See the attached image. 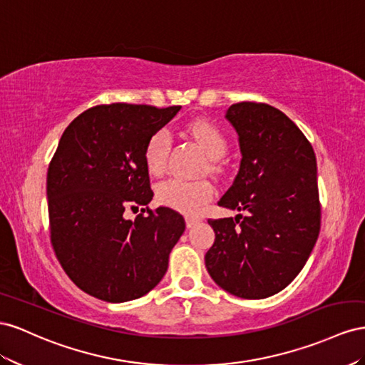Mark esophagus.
<instances>
[{"mask_svg": "<svg viewBox=\"0 0 365 365\" xmlns=\"http://www.w3.org/2000/svg\"><path fill=\"white\" fill-rule=\"evenodd\" d=\"M197 223H200V218H197V217H186V226H188L190 229L194 227Z\"/></svg>", "mask_w": 365, "mask_h": 365, "instance_id": "esophagus-1", "label": "esophagus"}]
</instances>
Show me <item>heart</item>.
I'll return each mask as SVG.
<instances>
[{
  "label": "heart",
  "instance_id": "obj_1",
  "mask_svg": "<svg viewBox=\"0 0 365 365\" xmlns=\"http://www.w3.org/2000/svg\"><path fill=\"white\" fill-rule=\"evenodd\" d=\"M190 133L211 160L223 158L227 143L223 133L214 123L207 120H195L191 123ZM170 147L171 136L168 130L165 128L155 131L148 139L143 150V160L151 175H162L165 173ZM212 192V186L205 180L191 182L183 179H170L158 186L155 197L162 205L173 207L175 211L195 214L202 210L205 203L211 200Z\"/></svg>",
  "mask_w": 365,
  "mask_h": 365
}]
</instances>
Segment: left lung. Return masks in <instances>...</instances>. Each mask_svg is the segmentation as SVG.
Returning a JSON list of instances; mask_svg holds the SVG:
<instances>
[{"label": "left lung", "mask_w": 365, "mask_h": 365, "mask_svg": "<svg viewBox=\"0 0 365 365\" xmlns=\"http://www.w3.org/2000/svg\"><path fill=\"white\" fill-rule=\"evenodd\" d=\"M225 118L242 162L218 205L247 215L207 220L215 242L205 264L226 292L263 299L292 283L318 240L317 159L297 125L267 103H234Z\"/></svg>", "instance_id": "obj_1"}]
</instances>
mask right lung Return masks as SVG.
Wrapping results in <instances>:
<instances>
[{
    "instance_id": "obj_1",
    "label": "right lung",
    "mask_w": 365,
    "mask_h": 365,
    "mask_svg": "<svg viewBox=\"0 0 365 365\" xmlns=\"http://www.w3.org/2000/svg\"><path fill=\"white\" fill-rule=\"evenodd\" d=\"M180 106H98L62 133L47 171L50 238L62 269L86 294L125 303L160 283L185 231L168 206L151 211L143 150ZM143 206L134 221L127 207Z\"/></svg>"
}]
</instances>
